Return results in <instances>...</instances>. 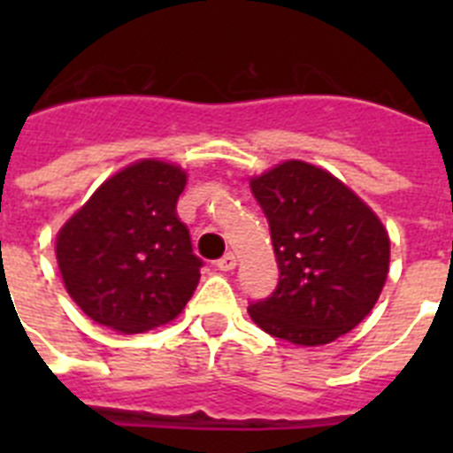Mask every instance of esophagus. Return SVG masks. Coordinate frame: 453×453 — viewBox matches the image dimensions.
I'll use <instances>...</instances> for the list:
<instances>
[{"mask_svg": "<svg viewBox=\"0 0 453 453\" xmlns=\"http://www.w3.org/2000/svg\"><path fill=\"white\" fill-rule=\"evenodd\" d=\"M215 265H218L219 272H231L235 267V256L234 254H224L222 258L215 263Z\"/></svg>", "mask_w": 453, "mask_h": 453, "instance_id": "esophagus-1", "label": "esophagus"}]
</instances>
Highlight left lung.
<instances>
[{
	"label": "left lung",
	"mask_w": 453,
	"mask_h": 453,
	"mask_svg": "<svg viewBox=\"0 0 453 453\" xmlns=\"http://www.w3.org/2000/svg\"><path fill=\"white\" fill-rule=\"evenodd\" d=\"M251 192L270 224L279 283L250 303L265 334L318 347L349 334L381 295L390 238L374 211L342 181L286 161L251 179Z\"/></svg>",
	"instance_id": "1"
}]
</instances>
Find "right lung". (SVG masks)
<instances>
[{
	"label": "right lung",
	"instance_id": "right-lung-1",
	"mask_svg": "<svg viewBox=\"0 0 453 453\" xmlns=\"http://www.w3.org/2000/svg\"><path fill=\"white\" fill-rule=\"evenodd\" d=\"M183 188L181 167L145 158L104 181L58 231L63 283L88 318L142 334L181 313L203 265L177 215Z\"/></svg>",
	"mask_w": 453,
	"mask_h": 453
}]
</instances>
